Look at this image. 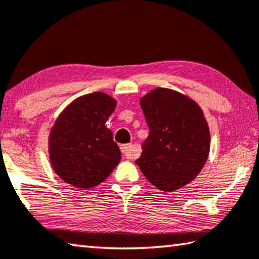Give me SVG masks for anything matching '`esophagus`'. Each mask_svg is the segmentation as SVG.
<instances>
[{"instance_id": "34e87169", "label": "esophagus", "mask_w": 259, "mask_h": 259, "mask_svg": "<svg viewBox=\"0 0 259 259\" xmlns=\"http://www.w3.org/2000/svg\"><path fill=\"white\" fill-rule=\"evenodd\" d=\"M121 152L123 153L124 156L128 157V159H136L137 157V154L134 150V146L131 144H125V145H121Z\"/></svg>"}]
</instances>
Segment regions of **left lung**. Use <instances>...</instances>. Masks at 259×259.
<instances>
[{"mask_svg": "<svg viewBox=\"0 0 259 259\" xmlns=\"http://www.w3.org/2000/svg\"><path fill=\"white\" fill-rule=\"evenodd\" d=\"M150 135L136 163L163 192L187 185L201 172L210 151V131L199 104L168 88L140 98Z\"/></svg>", "mask_w": 259, "mask_h": 259, "instance_id": "1", "label": "left lung"}]
</instances>
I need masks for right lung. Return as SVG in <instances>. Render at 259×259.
<instances>
[{
  "instance_id": "right-lung-1",
  "label": "right lung",
  "mask_w": 259,
  "mask_h": 259,
  "mask_svg": "<svg viewBox=\"0 0 259 259\" xmlns=\"http://www.w3.org/2000/svg\"><path fill=\"white\" fill-rule=\"evenodd\" d=\"M115 107V99L96 91L74 99L57 117L48 151L52 169L65 183L81 190L95 187L120 163V148L105 125Z\"/></svg>"
}]
</instances>
